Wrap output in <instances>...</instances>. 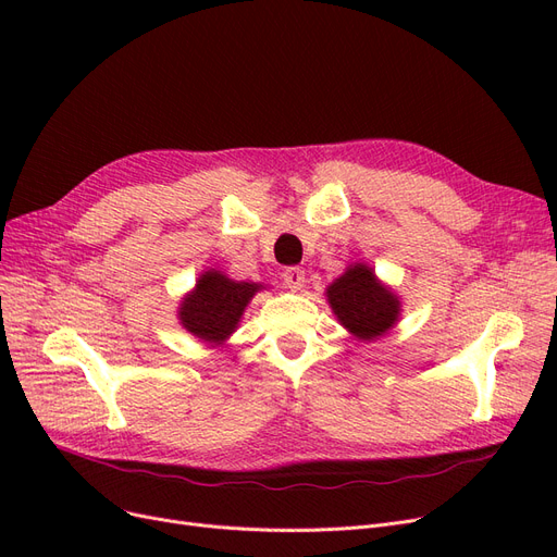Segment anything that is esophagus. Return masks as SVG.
I'll list each match as a JSON object with an SVG mask.
<instances>
[{
    "mask_svg": "<svg viewBox=\"0 0 557 557\" xmlns=\"http://www.w3.org/2000/svg\"><path fill=\"white\" fill-rule=\"evenodd\" d=\"M282 280L290 290H300L305 286V271L300 267H290L282 273Z\"/></svg>",
    "mask_w": 557,
    "mask_h": 557,
    "instance_id": "esophagus-1",
    "label": "esophagus"
}]
</instances>
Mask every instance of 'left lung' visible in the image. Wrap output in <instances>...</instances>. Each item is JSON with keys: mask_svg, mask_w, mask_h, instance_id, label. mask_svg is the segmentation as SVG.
Instances as JSON below:
<instances>
[{"mask_svg": "<svg viewBox=\"0 0 557 557\" xmlns=\"http://www.w3.org/2000/svg\"><path fill=\"white\" fill-rule=\"evenodd\" d=\"M327 302L338 323L359 341L382 338L401 311L399 298L366 263H355L327 286Z\"/></svg>", "mask_w": 557, "mask_h": 557, "instance_id": "left-lung-1", "label": "left lung"}]
</instances>
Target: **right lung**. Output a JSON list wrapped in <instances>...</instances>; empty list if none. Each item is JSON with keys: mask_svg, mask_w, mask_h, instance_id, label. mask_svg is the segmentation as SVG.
<instances>
[{"mask_svg": "<svg viewBox=\"0 0 557 557\" xmlns=\"http://www.w3.org/2000/svg\"><path fill=\"white\" fill-rule=\"evenodd\" d=\"M261 288L255 282H234L221 271H205L191 294L181 302L178 318L187 332L205 343L221 345L239 325L246 305Z\"/></svg>", "mask_w": 557, "mask_h": 557, "instance_id": "1", "label": "right lung"}]
</instances>
